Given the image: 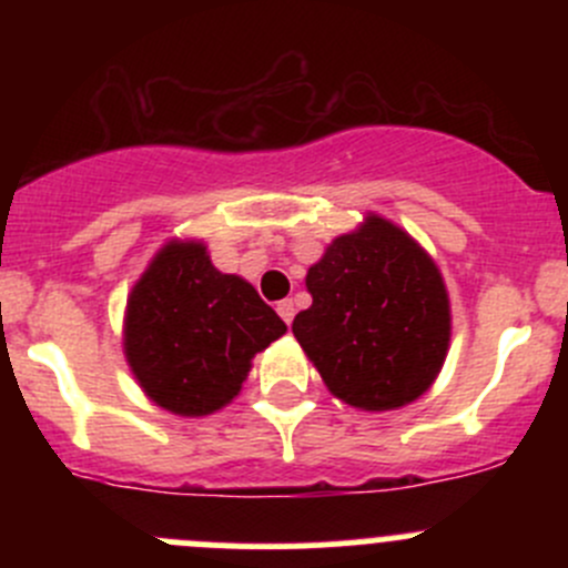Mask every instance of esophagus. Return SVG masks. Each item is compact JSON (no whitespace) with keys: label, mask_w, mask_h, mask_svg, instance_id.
<instances>
[{"label":"esophagus","mask_w":568,"mask_h":568,"mask_svg":"<svg viewBox=\"0 0 568 568\" xmlns=\"http://www.w3.org/2000/svg\"><path fill=\"white\" fill-rule=\"evenodd\" d=\"M277 313H280V318H283L285 324L291 326V321H294V313H296L294 302H291V300H283V302H277Z\"/></svg>","instance_id":"1"}]
</instances>
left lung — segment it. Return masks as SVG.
<instances>
[{
	"instance_id": "1",
	"label": "left lung",
	"mask_w": 568,
	"mask_h": 568,
	"mask_svg": "<svg viewBox=\"0 0 568 568\" xmlns=\"http://www.w3.org/2000/svg\"><path fill=\"white\" fill-rule=\"evenodd\" d=\"M305 283L313 305L291 329L332 395L382 412L432 387L448 354V291L400 227L368 216L326 247Z\"/></svg>"
}]
</instances>
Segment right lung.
<instances>
[{"instance_id": "right-lung-1", "label": "right lung", "mask_w": 568, "mask_h": 568, "mask_svg": "<svg viewBox=\"0 0 568 568\" xmlns=\"http://www.w3.org/2000/svg\"><path fill=\"white\" fill-rule=\"evenodd\" d=\"M283 332L250 283L211 266L203 244L170 242L129 296L125 359L159 406L209 415L236 398L250 359Z\"/></svg>"}]
</instances>
